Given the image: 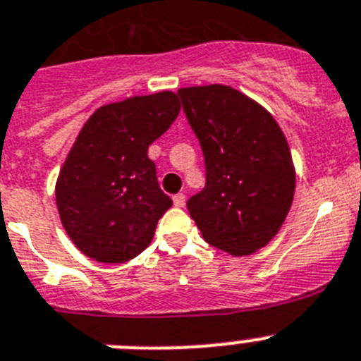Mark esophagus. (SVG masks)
Returning a JSON list of instances; mask_svg holds the SVG:
<instances>
[{
	"mask_svg": "<svg viewBox=\"0 0 361 361\" xmlns=\"http://www.w3.org/2000/svg\"><path fill=\"white\" fill-rule=\"evenodd\" d=\"M173 204L175 208H184V206H186V195H184V193H177V195L173 197Z\"/></svg>",
	"mask_w": 361,
	"mask_h": 361,
	"instance_id": "obj_1",
	"label": "esophagus"
}]
</instances>
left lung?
Instances as JSON below:
<instances>
[{
  "label": "left lung",
  "mask_w": 361,
  "mask_h": 361,
  "mask_svg": "<svg viewBox=\"0 0 361 361\" xmlns=\"http://www.w3.org/2000/svg\"><path fill=\"white\" fill-rule=\"evenodd\" d=\"M200 142L206 186L188 200L204 240L245 257L279 233L295 195V166L286 135L269 111L231 86L177 92Z\"/></svg>",
  "instance_id": "left-lung-1"
}]
</instances>
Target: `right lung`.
Masks as SVG:
<instances>
[{"mask_svg":"<svg viewBox=\"0 0 361 361\" xmlns=\"http://www.w3.org/2000/svg\"><path fill=\"white\" fill-rule=\"evenodd\" d=\"M173 92L135 95L97 108L70 149L56 183L57 212L70 240L97 262H128L152 242L171 208L148 146L170 128Z\"/></svg>","mask_w":361,"mask_h":361,"instance_id":"add662e5","label":"right lung"}]
</instances>
